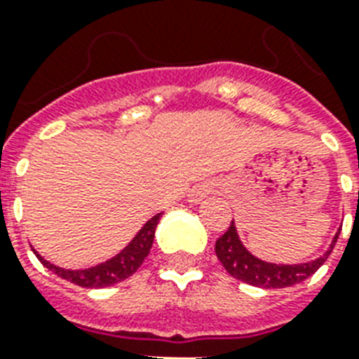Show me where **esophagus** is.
<instances>
[{"instance_id":"esophagus-1","label":"esophagus","mask_w":359,"mask_h":359,"mask_svg":"<svg viewBox=\"0 0 359 359\" xmlns=\"http://www.w3.org/2000/svg\"><path fill=\"white\" fill-rule=\"evenodd\" d=\"M212 191H214V186L212 184H199V186H196V188H194V190L190 191V201L191 203L203 201V199H205V197H207V196H210Z\"/></svg>"}]
</instances>
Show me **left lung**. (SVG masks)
Returning <instances> with one entry per match:
<instances>
[{"instance_id":"1","label":"left lung","mask_w":359,"mask_h":359,"mask_svg":"<svg viewBox=\"0 0 359 359\" xmlns=\"http://www.w3.org/2000/svg\"><path fill=\"white\" fill-rule=\"evenodd\" d=\"M337 238H339V231L334 242L330 244V250L315 261L302 262V264H276V262L261 261L255 255H251L240 242L235 222H231L229 229L216 240V255L233 278L253 287H262V289H283V287L300 283L317 272L332 253Z\"/></svg>"}]
</instances>
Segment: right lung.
<instances>
[{"mask_svg":"<svg viewBox=\"0 0 359 359\" xmlns=\"http://www.w3.org/2000/svg\"><path fill=\"white\" fill-rule=\"evenodd\" d=\"M162 218V212L152 216L149 222H147L143 227L140 229V233L134 236V240L130 242L126 248H124L121 253H117L115 257H111L109 261L100 262L97 266L86 268V270H65V268H59L52 262L44 261L39 253V261L52 270L53 273H57L59 278L67 279L70 283L80 285V287H86V289H100V287H109V285H115L123 281V279L130 278L132 273L141 266V262L145 261V257L149 255L151 251L152 240H154V231H156V225Z\"/></svg>","mask_w":359,"mask_h":359,"instance_id":"add662e5","label":"right lung"}]
</instances>
